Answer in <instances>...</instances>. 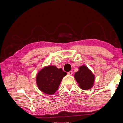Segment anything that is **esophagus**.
Returning a JSON list of instances; mask_svg holds the SVG:
<instances>
[{
    "label": "esophagus",
    "mask_w": 123,
    "mask_h": 123,
    "mask_svg": "<svg viewBox=\"0 0 123 123\" xmlns=\"http://www.w3.org/2000/svg\"><path fill=\"white\" fill-rule=\"evenodd\" d=\"M68 74H69V75H72V72L71 71H70L68 72Z\"/></svg>",
    "instance_id": "34e87169"
}]
</instances>
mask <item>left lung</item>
Masks as SVG:
<instances>
[{"label":"left lung","instance_id":"obj_1","mask_svg":"<svg viewBox=\"0 0 123 123\" xmlns=\"http://www.w3.org/2000/svg\"><path fill=\"white\" fill-rule=\"evenodd\" d=\"M74 77L80 87L83 90H88L93 86L94 75L86 66L80 67L79 70L75 73Z\"/></svg>","mask_w":123,"mask_h":123}]
</instances>
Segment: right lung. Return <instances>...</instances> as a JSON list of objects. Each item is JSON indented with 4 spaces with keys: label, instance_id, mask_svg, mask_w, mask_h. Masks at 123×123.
Instances as JSON below:
<instances>
[{
    "label": "right lung",
    "instance_id": "add662e5",
    "mask_svg": "<svg viewBox=\"0 0 123 123\" xmlns=\"http://www.w3.org/2000/svg\"><path fill=\"white\" fill-rule=\"evenodd\" d=\"M67 75L62 68L49 66L41 70L36 76V83L40 91L52 95L56 91L62 78Z\"/></svg>",
    "mask_w": 123,
    "mask_h": 123
}]
</instances>
